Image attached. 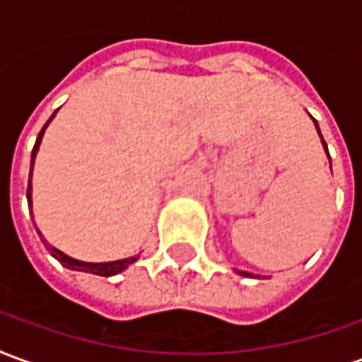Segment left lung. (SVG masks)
I'll return each instance as SVG.
<instances>
[{"label":"left lung","instance_id":"1","mask_svg":"<svg viewBox=\"0 0 362 362\" xmlns=\"http://www.w3.org/2000/svg\"><path fill=\"white\" fill-rule=\"evenodd\" d=\"M314 119V118H312ZM314 124H316V119H314ZM316 129H318V134H320V127H318V124H316ZM320 137H322V134H320ZM322 143H324V149H326V153H327V145H326V141H324V137H322ZM327 157H329V153H327ZM240 273V275H244V277H254V275H252V273H248V272H238Z\"/></svg>","mask_w":362,"mask_h":362}]
</instances>
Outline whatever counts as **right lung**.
Returning <instances> with one entry per match:
<instances>
[{
    "label": "right lung",
    "instance_id": "add662e5",
    "mask_svg": "<svg viewBox=\"0 0 362 362\" xmlns=\"http://www.w3.org/2000/svg\"><path fill=\"white\" fill-rule=\"evenodd\" d=\"M56 116V112L52 114L50 119ZM50 119L44 124V127L40 129V134H38V137H36V143L35 147H33V157H30V174H33V163H35V157H36V151H38V145H40V141H42V135H44V129L48 127V124H50ZM30 189H33V186H30V180H28V188H27V199H28V205H30V202H33V196H30ZM38 235H40V230H38ZM40 238H42V235H40ZM42 243L46 244V248L50 250V254L54 256V258L58 259L62 266H66L67 269H75V272H87V273H95V275H103V277H110V275H116V273L124 272L129 264H134L135 259H137V256H134V258H126V259H116V262H106V264H89V262H79V259H74L69 258V256H66L64 252L56 250V248H52L50 244L46 243L42 238Z\"/></svg>",
    "mask_w": 362,
    "mask_h": 362
}]
</instances>
